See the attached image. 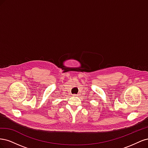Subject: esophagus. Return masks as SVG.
I'll return each instance as SVG.
<instances>
[{
	"mask_svg": "<svg viewBox=\"0 0 148 148\" xmlns=\"http://www.w3.org/2000/svg\"><path fill=\"white\" fill-rule=\"evenodd\" d=\"M73 96H79V94H77V95H73Z\"/></svg>",
	"mask_w": 148,
	"mask_h": 148,
	"instance_id": "1",
	"label": "esophagus"
}]
</instances>
